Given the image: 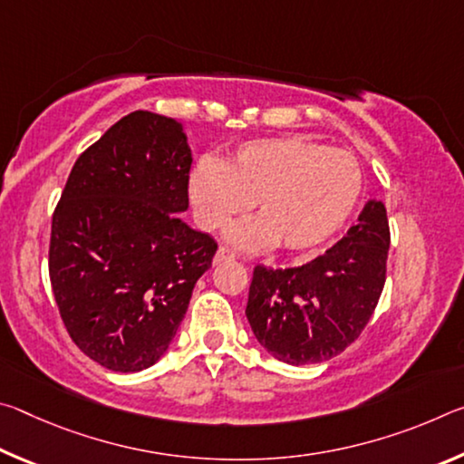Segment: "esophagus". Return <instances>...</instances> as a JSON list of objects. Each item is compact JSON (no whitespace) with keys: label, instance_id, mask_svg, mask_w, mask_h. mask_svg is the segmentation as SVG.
<instances>
[{"label":"esophagus","instance_id":"34e87169","mask_svg":"<svg viewBox=\"0 0 464 464\" xmlns=\"http://www.w3.org/2000/svg\"><path fill=\"white\" fill-rule=\"evenodd\" d=\"M225 260H235V254H233L231 249H227V247H218L217 256H215V264H221Z\"/></svg>","mask_w":464,"mask_h":464}]
</instances>
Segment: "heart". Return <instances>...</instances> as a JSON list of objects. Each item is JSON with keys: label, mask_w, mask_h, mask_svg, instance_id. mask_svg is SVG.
<instances>
[{"label": "heart", "mask_w": 464, "mask_h": 464, "mask_svg": "<svg viewBox=\"0 0 464 464\" xmlns=\"http://www.w3.org/2000/svg\"><path fill=\"white\" fill-rule=\"evenodd\" d=\"M362 194L358 161L303 137L251 139L223 163L202 160L188 178L194 217L217 231L254 204L257 217L227 233L241 249L304 251L342 229Z\"/></svg>", "instance_id": "b5f03b06"}]
</instances>
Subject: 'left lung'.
<instances>
[{"mask_svg":"<svg viewBox=\"0 0 464 464\" xmlns=\"http://www.w3.org/2000/svg\"><path fill=\"white\" fill-rule=\"evenodd\" d=\"M389 243L387 208L368 200L358 223L324 256L285 270L256 266L246 315L257 342L295 366L343 352L379 303Z\"/></svg>","mask_w":464,"mask_h":464,"instance_id":"left-lung-1","label":"left lung"}]
</instances>
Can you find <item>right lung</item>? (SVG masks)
<instances>
[{"label":"right lung","instance_id":"1","mask_svg":"<svg viewBox=\"0 0 464 464\" xmlns=\"http://www.w3.org/2000/svg\"><path fill=\"white\" fill-rule=\"evenodd\" d=\"M182 124L137 110L77 157L53 213L49 276L67 334L114 372L155 364L178 332L217 241L188 208Z\"/></svg>","mask_w":464,"mask_h":464}]
</instances>
